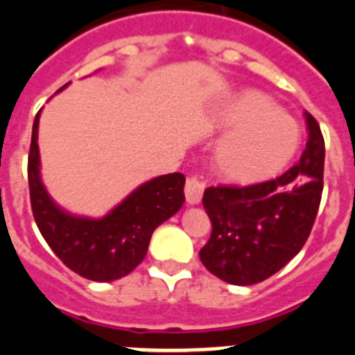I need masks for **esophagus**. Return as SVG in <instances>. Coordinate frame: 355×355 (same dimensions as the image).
I'll return each mask as SVG.
<instances>
[{"mask_svg":"<svg viewBox=\"0 0 355 355\" xmlns=\"http://www.w3.org/2000/svg\"><path fill=\"white\" fill-rule=\"evenodd\" d=\"M207 183L199 174H189L184 181V196H187V203L196 205L203 198V190Z\"/></svg>","mask_w":355,"mask_h":355,"instance_id":"obj_1","label":"esophagus"}]
</instances>
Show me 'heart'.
Returning <instances> with one entry per match:
<instances>
[{"label":"heart","instance_id":"obj_1","mask_svg":"<svg viewBox=\"0 0 355 355\" xmlns=\"http://www.w3.org/2000/svg\"><path fill=\"white\" fill-rule=\"evenodd\" d=\"M227 136L216 148L218 171L232 181L268 180L292 159L300 146V127L276 101L247 92L228 114Z\"/></svg>","mask_w":355,"mask_h":355}]
</instances>
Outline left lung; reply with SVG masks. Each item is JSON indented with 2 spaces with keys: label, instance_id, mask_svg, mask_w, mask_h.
Instances as JSON below:
<instances>
[{
  "label": "left lung",
  "instance_id": "left-lung-1",
  "mask_svg": "<svg viewBox=\"0 0 355 355\" xmlns=\"http://www.w3.org/2000/svg\"><path fill=\"white\" fill-rule=\"evenodd\" d=\"M309 141L301 159L276 180L209 187L203 207L212 234L199 259L230 285H254L281 270L303 248L323 194L324 139L306 114Z\"/></svg>",
  "mask_w": 355,
  "mask_h": 355
}]
</instances>
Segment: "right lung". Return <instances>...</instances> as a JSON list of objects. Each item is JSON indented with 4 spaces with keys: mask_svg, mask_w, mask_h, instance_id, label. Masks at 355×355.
Returning a JSON list of instances; mask_svg holds the SVG:
<instances>
[{
    "mask_svg": "<svg viewBox=\"0 0 355 355\" xmlns=\"http://www.w3.org/2000/svg\"><path fill=\"white\" fill-rule=\"evenodd\" d=\"M40 112L28 152L31 207L41 236L70 270L90 281H114L143 261L152 232L174 216L184 201V175H159L136 189L101 219L74 218L49 198L40 180Z\"/></svg>",
    "mask_w": 355,
    "mask_h": 355,
    "instance_id": "add662e5",
    "label": "right lung"
}]
</instances>
